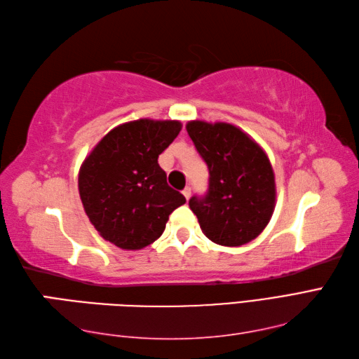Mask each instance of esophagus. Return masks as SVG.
I'll use <instances>...</instances> for the list:
<instances>
[{
    "mask_svg": "<svg viewBox=\"0 0 359 359\" xmlns=\"http://www.w3.org/2000/svg\"><path fill=\"white\" fill-rule=\"evenodd\" d=\"M182 195H184V198L189 201V198H190V195H191V189H190V187H186L184 190H182Z\"/></svg>",
    "mask_w": 359,
    "mask_h": 359,
    "instance_id": "1",
    "label": "esophagus"
}]
</instances>
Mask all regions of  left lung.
<instances>
[{
  "mask_svg": "<svg viewBox=\"0 0 359 359\" xmlns=\"http://www.w3.org/2000/svg\"><path fill=\"white\" fill-rule=\"evenodd\" d=\"M186 129L210 173L205 196H191L190 210L212 242L245 245L265 230L276 207V180L268 155L230 123L194 120Z\"/></svg>",
  "mask_w": 359,
  "mask_h": 359,
  "instance_id": "1",
  "label": "left lung"
}]
</instances>
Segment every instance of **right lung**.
I'll return each instance as SVG.
<instances>
[{"label":"right lung","instance_id":"obj_1","mask_svg":"<svg viewBox=\"0 0 359 359\" xmlns=\"http://www.w3.org/2000/svg\"><path fill=\"white\" fill-rule=\"evenodd\" d=\"M178 120L140 118L114 128L79 170L86 216L104 241L142 250L160 238L175 208L186 203L169 187L158 155L181 130Z\"/></svg>","mask_w":359,"mask_h":359}]
</instances>
